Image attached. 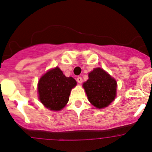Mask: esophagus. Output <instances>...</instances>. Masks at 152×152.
I'll use <instances>...</instances> for the list:
<instances>
[{"label": "esophagus", "mask_w": 152, "mask_h": 152, "mask_svg": "<svg viewBox=\"0 0 152 152\" xmlns=\"http://www.w3.org/2000/svg\"><path fill=\"white\" fill-rule=\"evenodd\" d=\"M76 81H77L78 83H79V84H81L82 83V78L81 77V76H79V77H77V79H76Z\"/></svg>", "instance_id": "34e87169"}]
</instances>
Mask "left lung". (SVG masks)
<instances>
[{
	"label": "left lung",
	"instance_id": "left-lung-1",
	"mask_svg": "<svg viewBox=\"0 0 152 152\" xmlns=\"http://www.w3.org/2000/svg\"><path fill=\"white\" fill-rule=\"evenodd\" d=\"M89 101L97 108L107 107L116 97V82L102 68H95L83 84Z\"/></svg>",
	"mask_w": 152,
	"mask_h": 152
}]
</instances>
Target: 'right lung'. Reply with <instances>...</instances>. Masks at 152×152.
Instances as JSON below:
<instances>
[{"label": "right lung", "instance_id": "1", "mask_svg": "<svg viewBox=\"0 0 152 152\" xmlns=\"http://www.w3.org/2000/svg\"><path fill=\"white\" fill-rule=\"evenodd\" d=\"M76 85L74 79L66 77L60 68H55L45 73L38 81L39 99L49 109L59 111L67 104L71 89Z\"/></svg>", "mask_w": 152, "mask_h": 152}]
</instances>
